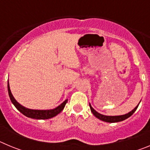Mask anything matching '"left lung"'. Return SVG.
<instances>
[{
  "label": "left lung",
  "instance_id": "obj_1",
  "mask_svg": "<svg viewBox=\"0 0 150 150\" xmlns=\"http://www.w3.org/2000/svg\"><path fill=\"white\" fill-rule=\"evenodd\" d=\"M140 104V103H139ZM139 105V104H138ZM138 105L137 106V107H135L134 109L133 110H132L131 112H129L128 113H127V114H125V115H122V116H104V115H102V114H100L99 112H98L97 111H95V110L92 108V107L91 106V104H89V107H90V109H91V111L92 112V113L94 114V116H95V117H97L98 119H99V120H102V121L104 122H121V121H123V120H126V119H128V117H130V116H132V114H133L134 112L136 111V110H137V108L138 107Z\"/></svg>",
  "mask_w": 150,
  "mask_h": 150
}]
</instances>
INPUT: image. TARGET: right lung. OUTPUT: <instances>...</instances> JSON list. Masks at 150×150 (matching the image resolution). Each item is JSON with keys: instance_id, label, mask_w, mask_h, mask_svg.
Listing matches in <instances>:
<instances>
[{"instance_id": "add662e5", "label": "right lung", "mask_w": 150, "mask_h": 150, "mask_svg": "<svg viewBox=\"0 0 150 150\" xmlns=\"http://www.w3.org/2000/svg\"><path fill=\"white\" fill-rule=\"evenodd\" d=\"M7 88H8V93H9V96H10V98L11 100L12 103L14 104L16 109L18 111H20L22 114L25 115V116L29 118H31V119H36V120H48L50 118H52L54 116H55L56 115H58L59 112H61L62 111V110L64 109V107H65V104H67V99L65 100L62 103V104L57 107L56 108L53 110H30L25 108V107L21 105L20 104H18V102L16 100V99L13 98V95L11 93V91H10V86H9V82H8L7 84Z\"/></svg>"}]
</instances>
